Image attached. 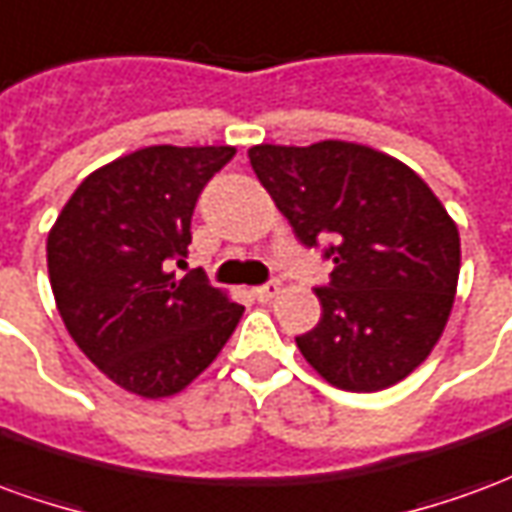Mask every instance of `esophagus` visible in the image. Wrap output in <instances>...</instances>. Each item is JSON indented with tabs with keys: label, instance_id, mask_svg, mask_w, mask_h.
<instances>
[{
	"label": "esophagus",
	"instance_id": "1",
	"mask_svg": "<svg viewBox=\"0 0 512 512\" xmlns=\"http://www.w3.org/2000/svg\"><path fill=\"white\" fill-rule=\"evenodd\" d=\"M279 290H282V285H279L277 279H271V282H266V285H257L252 293H255L257 301H271L274 296H277Z\"/></svg>",
	"mask_w": 512,
	"mask_h": 512
}]
</instances>
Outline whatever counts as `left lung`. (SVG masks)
<instances>
[{"instance_id": "left-lung-1", "label": "left lung", "mask_w": 512, "mask_h": 512, "mask_svg": "<svg viewBox=\"0 0 512 512\" xmlns=\"http://www.w3.org/2000/svg\"><path fill=\"white\" fill-rule=\"evenodd\" d=\"M249 161L304 246L334 268L315 288L321 321L296 345L326 381L378 392L419 367L450 318L461 238L439 197L403 161L326 139L255 145Z\"/></svg>"}]
</instances>
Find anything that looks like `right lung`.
I'll list each match as a JSON object with an SVG mask.
<instances>
[{"label": "right lung", "instance_id": "right-lung-1", "mask_svg": "<svg viewBox=\"0 0 512 512\" xmlns=\"http://www.w3.org/2000/svg\"><path fill=\"white\" fill-rule=\"evenodd\" d=\"M235 147L153 145L95 169L51 227L54 301L84 356L117 386L169 397L219 356L244 307L202 271L175 277L205 183Z\"/></svg>", "mask_w": 512, "mask_h": 512}]
</instances>
